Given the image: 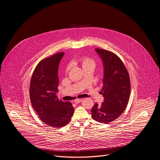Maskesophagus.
Listing matches in <instances>:
<instances>
[{"mask_svg":"<svg viewBox=\"0 0 160 160\" xmlns=\"http://www.w3.org/2000/svg\"><path fill=\"white\" fill-rule=\"evenodd\" d=\"M82 100H83L82 99H75V100L74 101V102H75V104H78V103L80 102Z\"/></svg>","mask_w":160,"mask_h":160,"instance_id":"1","label":"esophagus"}]
</instances>
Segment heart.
<instances>
[{
  "instance_id": "b5f03b06",
  "label": "heart",
  "mask_w": 160,
  "mask_h": 160,
  "mask_svg": "<svg viewBox=\"0 0 160 160\" xmlns=\"http://www.w3.org/2000/svg\"><path fill=\"white\" fill-rule=\"evenodd\" d=\"M79 62L82 67V68H85L87 67H95V61L90 58L82 57L79 59Z\"/></svg>"
}]
</instances>
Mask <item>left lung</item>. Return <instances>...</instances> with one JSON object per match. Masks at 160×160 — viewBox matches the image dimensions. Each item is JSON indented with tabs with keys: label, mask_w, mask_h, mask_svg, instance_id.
Segmentation results:
<instances>
[{
	"label": "left lung",
	"mask_w": 160,
	"mask_h": 160,
	"mask_svg": "<svg viewBox=\"0 0 160 160\" xmlns=\"http://www.w3.org/2000/svg\"><path fill=\"white\" fill-rule=\"evenodd\" d=\"M103 65L102 92L104 102L91 109L92 118L108 123L119 117L125 109L130 93L129 75L122 60L114 53L95 49Z\"/></svg>",
	"instance_id": "obj_1"
}]
</instances>
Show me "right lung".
<instances>
[{
  "label": "right lung",
  "mask_w": 160,
  "mask_h": 160,
  "mask_svg": "<svg viewBox=\"0 0 160 160\" xmlns=\"http://www.w3.org/2000/svg\"><path fill=\"white\" fill-rule=\"evenodd\" d=\"M63 55L59 52L42 59L33 72L30 88L31 103L40 120L57 128L67 125L74 111L70 102H63L57 97L58 67Z\"/></svg>",
  "instance_id": "right-lung-1"
}]
</instances>
